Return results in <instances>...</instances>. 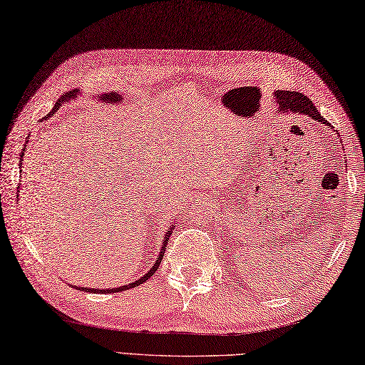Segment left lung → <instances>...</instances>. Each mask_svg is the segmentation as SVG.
I'll list each match as a JSON object with an SVG mask.
<instances>
[{
    "label": "left lung",
    "mask_w": 365,
    "mask_h": 365,
    "mask_svg": "<svg viewBox=\"0 0 365 365\" xmlns=\"http://www.w3.org/2000/svg\"><path fill=\"white\" fill-rule=\"evenodd\" d=\"M276 101L279 103V110L280 111H293V113H299V115H306L314 118L315 121H319L323 124H328V121L324 120L322 113L317 110L309 98H306L302 93L297 91H276Z\"/></svg>",
    "instance_id": "1"
}]
</instances>
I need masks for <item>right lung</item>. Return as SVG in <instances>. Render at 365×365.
Masks as SVG:
<instances>
[{"label": "right lung", "instance_id": "right-lung-1", "mask_svg": "<svg viewBox=\"0 0 365 365\" xmlns=\"http://www.w3.org/2000/svg\"><path fill=\"white\" fill-rule=\"evenodd\" d=\"M71 96H77L76 94V91H69V93H66V94H63L61 96V98H59L58 99V102L55 103V107H53V110H51L50 111V113L48 115H51V113H55V111L59 108V107H61L63 106V103L66 102V101H68L69 98H71ZM102 101H110V102H115V103H118V102H121V98H120V94H115V93H110V94H102V98H101ZM47 115V116H48ZM21 155H24V153H21ZM170 233H172V232H168L167 235H165V241H163V244H165L167 241H168V236H170ZM163 254H165V245H163V247L160 249V254H159V258L158 259H155V263H154V266L151 267V269L150 271H148L146 274H145V276L143 277H141V279H138V280H135V282H133V284H129V285H123V287H120V288H110V289H106V288H102V289H94V288H81L80 287V289H81V292H89V293H116V292H123V289H129V288H133V287H138L140 284H143V282H146L148 279H150L151 276H153V274L155 272V271H158L159 269V264H160V262H162V258H163Z\"/></svg>", "mask_w": 365, "mask_h": 365}]
</instances>
